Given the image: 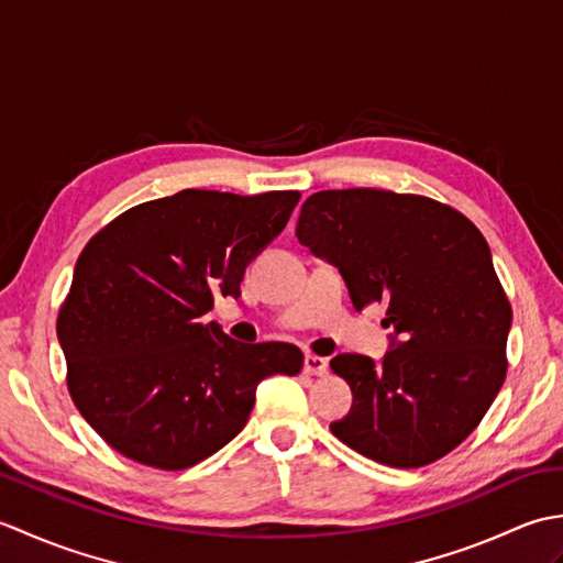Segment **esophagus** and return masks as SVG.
Returning a JSON list of instances; mask_svg holds the SVG:
<instances>
[{"mask_svg":"<svg viewBox=\"0 0 563 563\" xmlns=\"http://www.w3.org/2000/svg\"><path fill=\"white\" fill-rule=\"evenodd\" d=\"M305 373H307V375H314V377H324V375L329 373L327 357L307 355V357H305Z\"/></svg>","mask_w":563,"mask_h":563,"instance_id":"34e87169","label":"esophagus"}]
</instances>
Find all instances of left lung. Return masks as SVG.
Instances as JSON below:
<instances>
[{"instance_id": "left-lung-1", "label": "left lung", "mask_w": 563, "mask_h": 563, "mask_svg": "<svg viewBox=\"0 0 563 563\" xmlns=\"http://www.w3.org/2000/svg\"><path fill=\"white\" fill-rule=\"evenodd\" d=\"M297 239L339 266L357 312L385 305L382 365L341 353L331 369L353 409L331 433L397 470L426 466L470 438L508 373L512 321L484 234L460 210L382 188L319 190Z\"/></svg>"}]
</instances>
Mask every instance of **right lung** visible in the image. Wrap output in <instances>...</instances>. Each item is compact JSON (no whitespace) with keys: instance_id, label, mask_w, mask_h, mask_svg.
Wrapping results in <instances>:
<instances>
[{"instance_id":"right-lung-1","label":"right lung","mask_w":563,"mask_h":563,"mask_svg":"<svg viewBox=\"0 0 563 563\" xmlns=\"http://www.w3.org/2000/svg\"><path fill=\"white\" fill-rule=\"evenodd\" d=\"M297 202L300 190L186 188L118 214L81 249L57 312L67 389L123 457L194 466L246 426L261 379L300 373L297 345L239 343L200 321L214 295H242L246 263Z\"/></svg>"}]
</instances>
